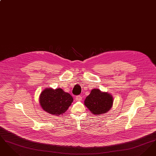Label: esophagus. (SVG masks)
<instances>
[{"label":"esophagus","instance_id":"1","mask_svg":"<svg viewBox=\"0 0 156 156\" xmlns=\"http://www.w3.org/2000/svg\"><path fill=\"white\" fill-rule=\"evenodd\" d=\"M75 99L76 101H80L82 100V97L81 95H78V96H76L75 97Z\"/></svg>","mask_w":156,"mask_h":156}]
</instances>
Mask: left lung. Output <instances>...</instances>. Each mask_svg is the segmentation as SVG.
<instances>
[{"label": "left lung", "instance_id": "obj_1", "mask_svg": "<svg viewBox=\"0 0 156 156\" xmlns=\"http://www.w3.org/2000/svg\"><path fill=\"white\" fill-rule=\"evenodd\" d=\"M85 105L94 115H99L109 111L113 105V98L108 92L92 89L84 101Z\"/></svg>", "mask_w": 156, "mask_h": 156}]
</instances>
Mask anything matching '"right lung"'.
Returning a JSON list of instances; mask_svg holds the SVG:
<instances>
[{
  "mask_svg": "<svg viewBox=\"0 0 156 156\" xmlns=\"http://www.w3.org/2000/svg\"><path fill=\"white\" fill-rule=\"evenodd\" d=\"M43 109L53 115L59 116L67 111L73 102L72 96L59 88L43 90L39 98Z\"/></svg>",
  "mask_w": 156,
  "mask_h": 156,
  "instance_id": "obj_1",
  "label": "right lung"
}]
</instances>
